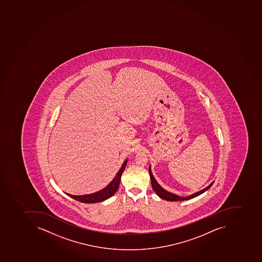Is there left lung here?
I'll use <instances>...</instances> for the list:
<instances>
[{"mask_svg": "<svg viewBox=\"0 0 262 262\" xmlns=\"http://www.w3.org/2000/svg\"><path fill=\"white\" fill-rule=\"evenodd\" d=\"M149 175H150V178H151V183L153 190L155 191V193H157L161 199H164V200L166 201H170V202L189 200V199L198 197L199 195L202 194V193L206 192V190H208V189L212 186L213 183L214 182H211L207 187L204 188V189H202V190L198 191L196 193L189 195V196H187V197H182V196L174 194V193H171V192H168V191L165 190V189H164V188H163L162 186H161V185L157 182V180L155 179V178L153 176L152 172H151V164L149 165Z\"/></svg>", "mask_w": 262, "mask_h": 262, "instance_id": "1", "label": "left lung"}]
</instances>
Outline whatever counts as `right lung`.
<instances>
[{
    "label": "right lung",
    "instance_id": "obj_1",
    "mask_svg": "<svg viewBox=\"0 0 262 262\" xmlns=\"http://www.w3.org/2000/svg\"><path fill=\"white\" fill-rule=\"evenodd\" d=\"M126 163H127V159L122 164L119 172H117L116 176L111 181V183L105 186L104 189H101L98 192H95V193H90V194L73 195L67 193H66V194L69 195V197H71L72 199H75V200L84 203H100V202L110 199L116 193V191L119 189L121 177H122V172L126 168Z\"/></svg>",
    "mask_w": 262,
    "mask_h": 262
}]
</instances>
